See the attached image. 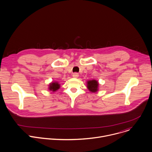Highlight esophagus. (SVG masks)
I'll list each match as a JSON object with an SVG mask.
<instances>
[{"mask_svg":"<svg viewBox=\"0 0 152 152\" xmlns=\"http://www.w3.org/2000/svg\"><path fill=\"white\" fill-rule=\"evenodd\" d=\"M78 73H77V72H74V74H73V75H72V77H74V78H77V77H78Z\"/></svg>","mask_w":152,"mask_h":152,"instance_id":"34e87169","label":"esophagus"}]
</instances>
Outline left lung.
Returning a JSON list of instances; mask_svg holds the SVG:
<instances>
[{
	"label": "left lung",
	"mask_w": 152,
	"mask_h": 152,
	"mask_svg": "<svg viewBox=\"0 0 152 152\" xmlns=\"http://www.w3.org/2000/svg\"><path fill=\"white\" fill-rule=\"evenodd\" d=\"M98 81L93 80H89L88 81V88L91 92H95L98 91Z\"/></svg>",
	"instance_id": "left-lung-1"
}]
</instances>
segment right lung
<instances>
[{"label": "right lung", "mask_w": 152, "mask_h": 152, "mask_svg": "<svg viewBox=\"0 0 152 152\" xmlns=\"http://www.w3.org/2000/svg\"><path fill=\"white\" fill-rule=\"evenodd\" d=\"M60 88V85L58 83H51L49 85V90L53 91V92H55Z\"/></svg>", "instance_id": "obj_1"}]
</instances>
